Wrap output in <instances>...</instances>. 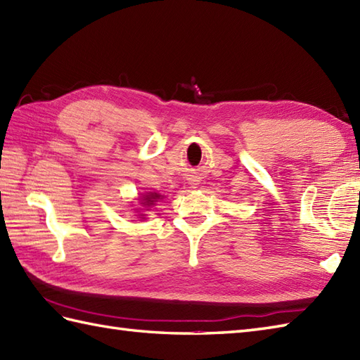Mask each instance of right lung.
<instances>
[{"instance_id":"right-lung-1","label":"right lung","mask_w":360,"mask_h":360,"mask_svg":"<svg viewBox=\"0 0 360 360\" xmlns=\"http://www.w3.org/2000/svg\"><path fill=\"white\" fill-rule=\"evenodd\" d=\"M160 196L159 193H153V192H150V193H143L139 200H141V205L142 207H147V210H148V207H151V205H155V202H158L159 200H160ZM143 218V217H142Z\"/></svg>"}]
</instances>
